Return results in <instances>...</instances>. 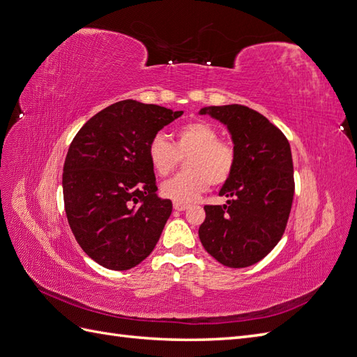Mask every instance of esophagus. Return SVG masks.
Here are the masks:
<instances>
[{"label":"esophagus","instance_id":"34e87169","mask_svg":"<svg viewBox=\"0 0 357 357\" xmlns=\"http://www.w3.org/2000/svg\"><path fill=\"white\" fill-rule=\"evenodd\" d=\"M173 208L178 210V211H185L188 208V204L184 202H173Z\"/></svg>","mask_w":357,"mask_h":357}]
</instances>
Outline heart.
I'll return each mask as SVG.
<instances>
[{
	"label": "heart",
	"instance_id": "heart-1",
	"mask_svg": "<svg viewBox=\"0 0 357 357\" xmlns=\"http://www.w3.org/2000/svg\"><path fill=\"white\" fill-rule=\"evenodd\" d=\"M147 158L156 175L164 178L185 158L187 172L161 184V195L175 202H190L206 188L222 185L234 169L236 152L210 123L190 121L175 130V144L156 134L147 144Z\"/></svg>",
	"mask_w": 357,
	"mask_h": 357
}]
</instances>
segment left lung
<instances>
[{
    "label": "left lung",
    "instance_id": "1",
    "mask_svg": "<svg viewBox=\"0 0 357 357\" xmlns=\"http://www.w3.org/2000/svg\"><path fill=\"white\" fill-rule=\"evenodd\" d=\"M199 114L225 124L236 152L233 173L219 192L228 201L204 206L199 238L223 266L248 268L264 259L286 229L295 190L291 146L248 106H206Z\"/></svg>",
    "mask_w": 357,
    "mask_h": 357
}]
</instances>
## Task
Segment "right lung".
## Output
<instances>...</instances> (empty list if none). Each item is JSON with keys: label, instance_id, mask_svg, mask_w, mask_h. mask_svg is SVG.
Segmentation results:
<instances>
[{"label": "right lung", "instance_id": "add662e5", "mask_svg": "<svg viewBox=\"0 0 357 357\" xmlns=\"http://www.w3.org/2000/svg\"><path fill=\"white\" fill-rule=\"evenodd\" d=\"M182 114L121 100L91 117L70 144L62 175L66 219L100 266L128 271L158 243L172 201L156 195L147 144Z\"/></svg>", "mask_w": 357, "mask_h": 357}]
</instances>
